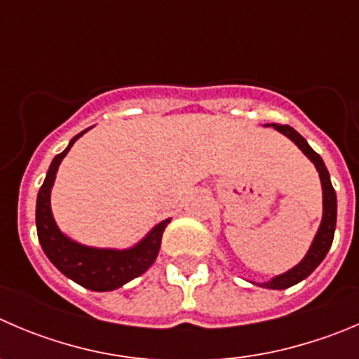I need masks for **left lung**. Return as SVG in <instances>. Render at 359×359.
Instances as JSON below:
<instances>
[{"instance_id":"obj_1","label":"left lung","mask_w":359,"mask_h":359,"mask_svg":"<svg viewBox=\"0 0 359 359\" xmlns=\"http://www.w3.org/2000/svg\"><path fill=\"white\" fill-rule=\"evenodd\" d=\"M278 132H282L284 135H287L291 141H294L298 144V148L309 156L313 162V165L317 167L320 176V183H323V222H320V227L317 231V236L313 240L312 247H310L309 254L305 255L302 262H299L296 268H292L291 271L284 273V275L275 276L271 282H266V284H261V287L266 289H287L291 285L298 284L303 278L310 275L317 266L323 262V259L326 257L327 250H330L331 243H333V236H335V225H337V194L333 190V185H331L330 172H327L326 165H324L323 158L313 151L309 146V142L298 134V132L289 125H273Z\"/></svg>"}]
</instances>
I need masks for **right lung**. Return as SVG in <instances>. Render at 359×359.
<instances>
[{
    "instance_id": "add662e5",
    "label": "right lung",
    "mask_w": 359,
    "mask_h": 359,
    "mask_svg": "<svg viewBox=\"0 0 359 359\" xmlns=\"http://www.w3.org/2000/svg\"><path fill=\"white\" fill-rule=\"evenodd\" d=\"M84 132L75 135L68 148L54 156L53 163L47 170L43 185L40 187L39 197H36V233H39V241L49 261L65 276L72 278L83 287L91 289V291H114L126 282L137 278L155 262L160 250L162 234L170 220L167 218V220L160 222L137 247L128 248V250H97V248L83 247L60 233L53 213H50V189H53L61 160Z\"/></svg>"
}]
</instances>
